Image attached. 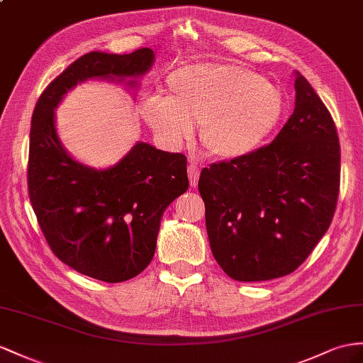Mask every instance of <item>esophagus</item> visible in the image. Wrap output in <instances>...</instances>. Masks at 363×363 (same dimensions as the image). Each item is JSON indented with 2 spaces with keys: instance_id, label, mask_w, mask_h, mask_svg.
Wrapping results in <instances>:
<instances>
[{
  "instance_id": "obj_1",
  "label": "esophagus",
  "mask_w": 363,
  "mask_h": 363,
  "mask_svg": "<svg viewBox=\"0 0 363 363\" xmlns=\"http://www.w3.org/2000/svg\"><path fill=\"white\" fill-rule=\"evenodd\" d=\"M189 179H190V185L191 187H196L198 185V181H199V174H201V170H199V165L196 162H190L189 165Z\"/></svg>"
}]
</instances>
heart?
Listing matches in <instances>:
<instances>
[{
	"label": "heart",
	"instance_id": "b5f03b06",
	"mask_svg": "<svg viewBox=\"0 0 363 363\" xmlns=\"http://www.w3.org/2000/svg\"><path fill=\"white\" fill-rule=\"evenodd\" d=\"M282 108L281 91L240 64L194 62L173 70L164 95L143 101L141 115L173 148L189 144L202 124L203 150L218 160H238L262 144Z\"/></svg>",
	"mask_w": 363,
	"mask_h": 363
}]
</instances>
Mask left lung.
Here are the masks:
<instances>
[{
	"label": "left lung",
	"instance_id": "8db88e82",
	"mask_svg": "<svg viewBox=\"0 0 363 363\" xmlns=\"http://www.w3.org/2000/svg\"><path fill=\"white\" fill-rule=\"evenodd\" d=\"M294 73V111L273 143L201 172L211 252L235 281L293 273L327 233L336 210V125L310 82Z\"/></svg>",
	"mask_w": 363,
	"mask_h": 363
}]
</instances>
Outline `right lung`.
Wrapping results in <instances>:
<instances>
[{
    "instance_id": "1",
    "label": "right lung",
    "mask_w": 363,
    "mask_h": 363,
    "mask_svg": "<svg viewBox=\"0 0 363 363\" xmlns=\"http://www.w3.org/2000/svg\"><path fill=\"white\" fill-rule=\"evenodd\" d=\"M153 62L148 48L86 53L50 82L33 110L27 184L36 219L60 261L102 282L128 281L152 262L162 213L189 189L187 157L139 141L118 164L96 170L64 148L55 110L87 79L138 89Z\"/></svg>"
}]
</instances>
